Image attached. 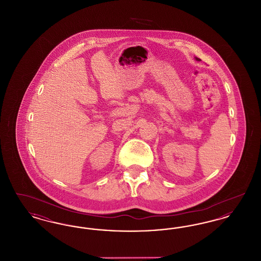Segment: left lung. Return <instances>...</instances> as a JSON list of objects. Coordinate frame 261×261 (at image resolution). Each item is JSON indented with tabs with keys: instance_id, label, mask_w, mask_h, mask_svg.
Returning a JSON list of instances; mask_svg holds the SVG:
<instances>
[{
	"instance_id": "1",
	"label": "left lung",
	"mask_w": 261,
	"mask_h": 261,
	"mask_svg": "<svg viewBox=\"0 0 261 261\" xmlns=\"http://www.w3.org/2000/svg\"><path fill=\"white\" fill-rule=\"evenodd\" d=\"M196 60H197V61H199V59H198V58H196Z\"/></svg>"
}]
</instances>
